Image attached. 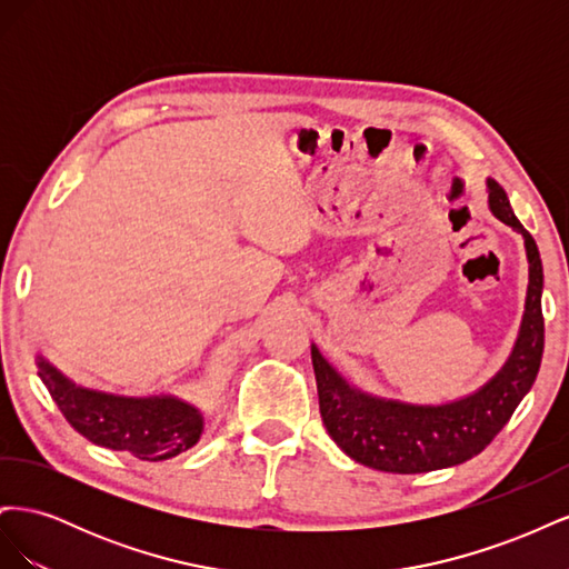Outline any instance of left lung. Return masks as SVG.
Here are the masks:
<instances>
[{
  "label": "left lung",
  "mask_w": 569,
  "mask_h": 569,
  "mask_svg": "<svg viewBox=\"0 0 569 569\" xmlns=\"http://www.w3.org/2000/svg\"><path fill=\"white\" fill-rule=\"evenodd\" d=\"M489 211L522 234L529 282L518 339L491 380L443 403H408L351 385L316 343L311 358L320 416L339 449L372 470L416 475L453 468L487 449L531 389L543 353V266L531 234L512 213L506 189L487 178Z\"/></svg>",
  "instance_id": "1"
}]
</instances>
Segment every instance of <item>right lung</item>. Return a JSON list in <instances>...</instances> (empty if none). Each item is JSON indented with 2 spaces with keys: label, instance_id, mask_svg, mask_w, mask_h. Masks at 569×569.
<instances>
[{
  "label": "right lung",
  "instance_id": "obj_1",
  "mask_svg": "<svg viewBox=\"0 0 569 569\" xmlns=\"http://www.w3.org/2000/svg\"><path fill=\"white\" fill-rule=\"evenodd\" d=\"M38 375L63 418L97 446L140 460H168L201 439L203 412L178 393H118L73 382L38 353Z\"/></svg>",
  "mask_w": 569,
  "mask_h": 569
}]
</instances>
